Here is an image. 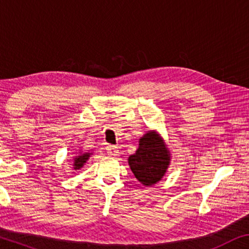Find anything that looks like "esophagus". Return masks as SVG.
<instances>
[{
  "label": "esophagus",
  "instance_id": "34e87169",
  "mask_svg": "<svg viewBox=\"0 0 249 249\" xmlns=\"http://www.w3.org/2000/svg\"><path fill=\"white\" fill-rule=\"evenodd\" d=\"M107 155H109V156L115 157V156H117V153H119V150H117V147L110 144V146L107 147Z\"/></svg>",
  "mask_w": 249,
  "mask_h": 249
}]
</instances>
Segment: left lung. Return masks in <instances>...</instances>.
Returning a JSON list of instances; mask_svg holds the SVG:
<instances>
[{
  "mask_svg": "<svg viewBox=\"0 0 249 249\" xmlns=\"http://www.w3.org/2000/svg\"><path fill=\"white\" fill-rule=\"evenodd\" d=\"M171 161V153L164 140L157 132L150 130L139 139V147L129 156L130 170L140 183L151 186L161 180Z\"/></svg>",
  "mask_w": 249,
  "mask_h": 249,
  "instance_id": "1",
  "label": "left lung"
}]
</instances>
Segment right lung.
Returning a JSON list of instances; mask_svg holds the SVG:
<instances>
[{
	"label": "right lung",
	"instance_id": "right-lung-1",
	"mask_svg": "<svg viewBox=\"0 0 249 249\" xmlns=\"http://www.w3.org/2000/svg\"><path fill=\"white\" fill-rule=\"evenodd\" d=\"M90 155H91L90 152H79L77 156H75L74 162H73L74 170H79L83 168L84 164L88 161Z\"/></svg>",
	"mask_w": 249,
	"mask_h": 249
}]
</instances>
